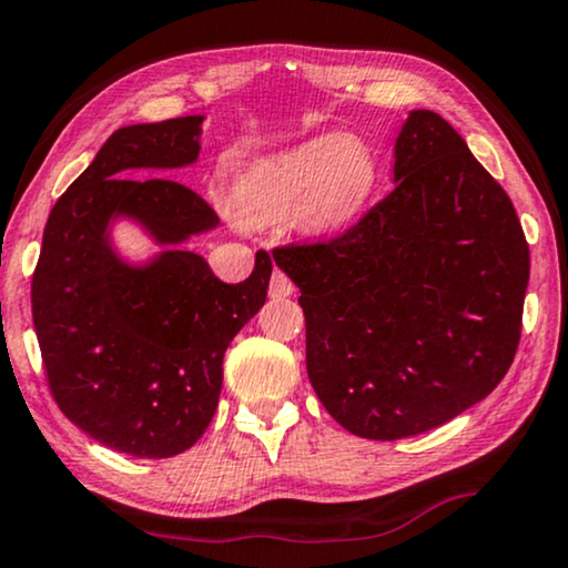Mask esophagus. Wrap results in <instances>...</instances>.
<instances>
[{
	"label": "esophagus",
	"instance_id": "1",
	"mask_svg": "<svg viewBox=\"0 0 568 568\" xmlns=\"http://www.w3.org/2000/svg\"><path fill=\"white\" fill-rule=\"evenodd\" d=\"M293 291L295 285L291 283V277L275 270L273 281H270V298H287V295H293Z\"/></svg>",
	"mask_w": 568,
	"mask_h": 568
}]
</instances>
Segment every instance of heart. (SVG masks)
Here are the masks:
<instances>
[{"label":"heart","instance_id":"1","mask_svg":"<svg viewBox=\"0 0 568 568\" xmlns=\"http://www.w3.org/2000/svg\"><path fill=\"white\" fill-rule=\"evenodd\" d=\"M378 178V156L363 139L324 133L250 166L236 182V201L265 219L298 207L303 229L332 234L361 215Z\"/></svg>","mask_w":568,"mask_h":568}]
</instances>
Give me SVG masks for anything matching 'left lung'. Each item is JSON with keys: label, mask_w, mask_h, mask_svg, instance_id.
Listing matches in <instances>:
<instances>
[{"label": "left lung", "mask_w": 568, "mask_h": 568, "mask_svg": "<svg viewBox=\"0 0 568 568\" xmlns=\"http://www.w3.org/2000/svg\"><path fill=\"white\" fill-rule=\"evenodd\" d=\"M301 287L306 371L347 433L402 440L491 394L515 361L530 277L505 190L433 110H412L394 190L326 244L277 250Z\"/></svg>", "instance_id": "obj_1"}]
</instances>
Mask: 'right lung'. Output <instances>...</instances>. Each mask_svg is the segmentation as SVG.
Instances as JSON below:
<instances>
[{
    "label": "right lung",
    "instance_id": "add662e5",
    "mask_svg": "<svg viewBox=\"0 0 568 568\" xmlns=\"http://www.w3.org/2000/svg\"><path fill=\"white\" fill-rule=\"evenodd\" d=\"M205 115L123 125L55 201L33 275V324L59 409L110 450L172 458L201 440L219 406L223 353L265 306L273 262L223 283L193 236L219 226L201 195L166 174L201 156ZM141 176V181H135ZM158 246L131 261L114 226Z\"/></svg>",
    "mask_w": 568,
    "mask_h": 568
}]
</instances>
